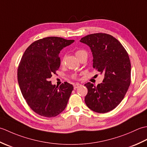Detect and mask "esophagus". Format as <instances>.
Returning <instances> with one entry per match:
<instances>
[{
  "label": "esophagus",
  "instance_id": "esophagus-1",
  "mask_svg": "<svg viewBox=\"0 0 147 147\" xmlns=\"http://www.w3.org/2000/svg\"><path fill=\"white\" fill-rule=\"evenodd\" d=\"M80 86H81V85H80V83H76V84H74V89H76L77 88H78V87H79Z\"/></svg>",
  "mask_w": 147,
  "mask_h": 147
}]
</instances>
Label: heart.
Returning <instances> with one entry per match:
<instances>
[{"label": "heart", "instance_id": "1", "mask_svg": "<svg viewBox=\"0 0 147 147\" xmlns=\"http://www.w3.org/2000/svg\"><path fill=\"white\" fill-rule=\"evenodd\" d=\"M84 53H86V52L85 51H83V50H79V51H77L76 52V55L77 56V57H78L79 56H80L81 55H82ZM73 78H76V76L74 75Z\"/></svg>", "mask_w": 147, "mask_h": 147}]
</instances>
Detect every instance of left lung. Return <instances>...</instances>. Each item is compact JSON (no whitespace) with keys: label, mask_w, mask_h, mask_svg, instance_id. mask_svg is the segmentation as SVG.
I'll return each instance as SVG.
<instances>
[{"label":"left lung","mask_w":147,"mask_h":147,"mask_svg":"<svg viewBox=\"0 0 147 147\" xmlns=\"http://www.w3.org/2000/svg\"><path fill=\"white\" fill-rule=\"evenodd\" d=\"M80 42L89 46L93 55V67L104 75L97 86L88 82L85 104L92 111L106 113L123 100L131 83V62L128 54L114 36L93 33L83 37Z\"/></svg>","instance_id":"left-lung-1"}]
</instances>
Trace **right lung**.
<instances>
[{"label": "right lung", "mask_w": 147, "mask_h": 147, "mask_svg": "<svg viewBox=\"0 0 147 147\" xmlns=\"http://www.w3.org/2000/svg\"><path fill=\"white\" fill-rule=\"evenodd\" d=\"M74 40L50 36L32 43L24 52L18 69V81L24 98L42 116L53 117L63 111L73 90L67 82L59 87L49 78L61 64L59 53Z\"/></svg>", "instance_id": "add662e5"}]
</instances>
